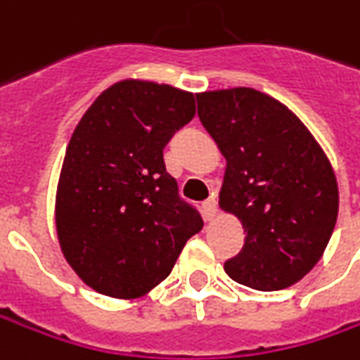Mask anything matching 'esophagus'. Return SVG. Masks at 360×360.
<instances>
[{
  "instance_id": "34e87169",
  "label": "esophagus",
  "mask_w": 360,
  "mask_h": 360,
  "mask_svg": "<svg viewBox=\"0 0 360 360\" xmlns=\"http://www.w3.org/2000/svg\"><path fill=\"white\" fill-rule=\"evenodd\" d=\"M202 214H204V220H212L216 216V198L210 196L208 200L202 202Z\"/></svg>"
}]
</instances>
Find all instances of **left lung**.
<instances>
[{
	"label": "left lung",
	"instance_id": "1",
	"mask_svg": "<svg viewBox=\"0 0 360 360\" xmlns=\"http://www.w3.org/2000/svg\"><path fill=\"white\" fill-rule=\"evenodd\" d=\"M196 102L202 126L226 158L220 208L244 229L226 274L264 292L298 283L321 260L339 214L337 178L323 148L262 91H204Z\"/></svg>",
	"mask_w": 360,
	"mask_h": 360
}]
</instances>
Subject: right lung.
I'll return each instance as SVG.
<instances>
[{
  "label": "right lung",
  "instance_id": "right-lung-1",
  "mask_svg": "<svg viewBox=\"0 0 360 360\" xmlns=\"http://www.w3.org/2000/svg\"><path fill=\"white\" fill-rule=\"evenodd\" d=\"M194 114L190 91L124 79L79 120L60 174L56 229L65 260L94 290L142 297L204 226L164 164L166 144Z\"/></svg>",
  "mask_w": 360,
  "mask_h": 360
}]
</instances>
